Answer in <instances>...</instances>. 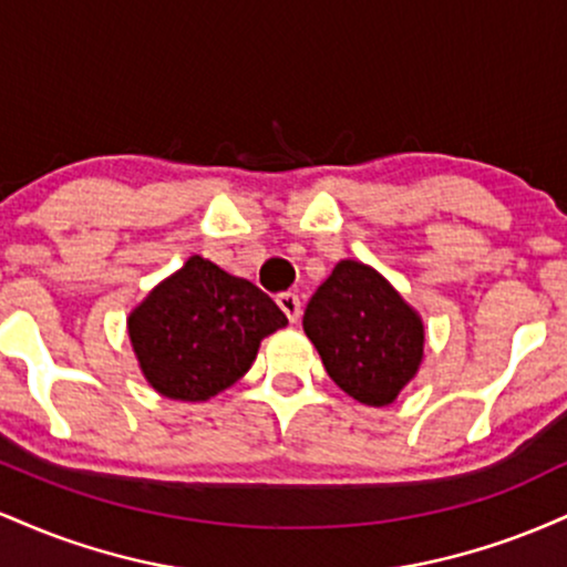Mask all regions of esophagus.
I'll return each instance as SVG.
<instances>
[{
	"instance_id": "esophagus-1",
	"label": "esophagus",
	"mask_w": 567,
	"mask_h": 567,
	"mask_svg": "<svg viewBox=\"0 0 567 567\" xmlns=\"http://www.w3.org/2000/svg\"><path fill=\"white\" fill-rule=\"evenodd\" d=\"M277 303L290 322H298V317H301V298L296 292H279Z\"/></svg>"
}]
</instances>
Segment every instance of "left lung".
Instances as JSON below:
<instances>
[{"label":"left lung","instance_id":"left-lung-1","mask_svg":"<svg viewBox=\"0 0 567 567\" xmlns=\"http://www.w3.org/2000/svg\"><path fill=\"white\" fill-rule=\"evenodd\" d=\"M303 330L328 375L362 405L383 408L419 373V311L360 261L336 264L303 311Z\"/></svg>","mask_w":567,"mask_h":567}]
</instances>
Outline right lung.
I'll use <instances>...</instances> for the list:
<instances>
[{"mask_svg":"<svg viewBox=\"0 0 567 567\" xmlns=\"http://www.w3.org/2000/svg\"><path fill=\"white\" fill-rule=\"evenodd\" d=\"M285 324L264 290L192 256L130 311L127 333L152 389L205 402L243 379L264 338Z\"/></svg>","mask_w":567,"mask_h":567,"instance_id":"add662e5","label":"right lung"}]
</instances>
